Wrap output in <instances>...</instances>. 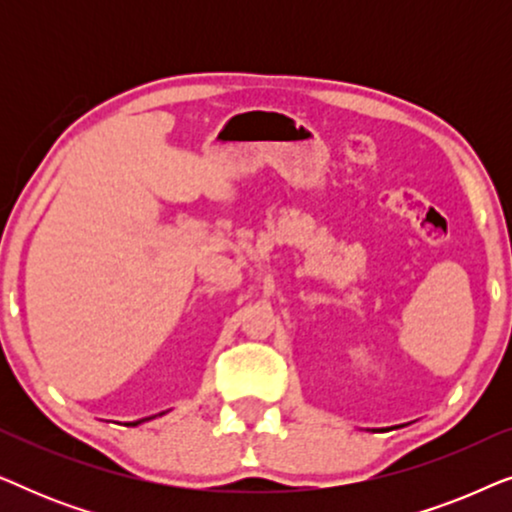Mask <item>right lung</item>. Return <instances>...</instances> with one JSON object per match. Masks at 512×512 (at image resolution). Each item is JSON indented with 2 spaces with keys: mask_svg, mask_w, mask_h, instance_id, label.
I'll return each mask as SVG.
<instances>
[{
  "mask_svg": "<svg viewBox=\"0 0 512 512\" xmlns=\"http://www.w3.org/2000/svg\"><path fill=\"white\" fill-rule=\"evenodd\" d=\"M160 415H165V412H160ZM146 419H151V417H146ZM146 419H139V422H130L128 426H137V424H142V422H146Z\"/></svg>",
  "mask_w": 512,
  "mask_h": 512,
  "instance_id": "right-lung-1",
  "label": "right lung"
}]
</instances>
